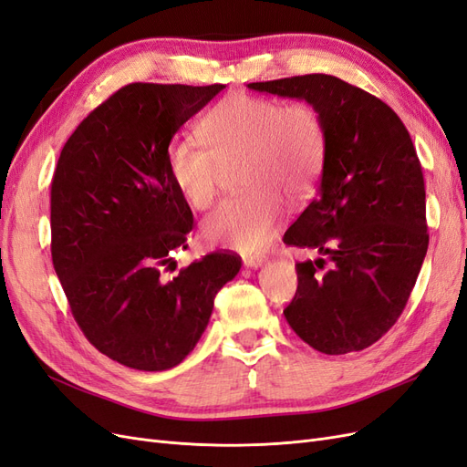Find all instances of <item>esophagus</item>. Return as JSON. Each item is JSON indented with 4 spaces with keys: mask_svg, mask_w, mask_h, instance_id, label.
Wrapping results in <instances>:
<instances>
[{
    "mask_svg": "<svg viewBox=\"0 0 467 467\" xmlns=\"http://www.w3.org/2000/svg\"><path fill=\"white\" fill-rule=\"evenodd\" d=\"M265 261H266V257H265V255H259V253H257V255H245V257H244V265H245V266H251V268H259Z\"/></svg>",
    "mask_w": 467,
    "mask_h": 467,
    "instance_id": "34e87169",
    "label": "esophagus"
}]
</instances>
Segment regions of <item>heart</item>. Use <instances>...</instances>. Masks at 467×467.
<instances>
[{
  "label": "heart",
  "instance_id": "obj_1",
  "mask_svg": "<svg viewBox=\"0 0 467 467\" xmlns=\"http://www.w3.org/2000/svg\"><path fill=\"white\" fill-rule=\"evenodd\" d=\"M206 146L175 138L167 148V169L179 194L206 210L223 185L228 169L242 165L244 194L223 201L202 222L210 244L244 253L266 245L290 196L298 202L321 175L327 130L319 109L307 101L235 93L208 112L201 124Z\"/></svg>",
  "mask_w": 467,
  "mask_h": 467
}]
</instances>
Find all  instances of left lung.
I'll use <instances>...</instances> for the list:
<instances>
[{
	"instance_id": "left-lung-1",
	"label": "left lung",
	"mask_w": 467,
	"mask_h": 467,
	"mask_svg": "<svg viewBox=\"0 0 467 467\" xmlns=\"http://www.w3.org/2000/svg\"><path fill=\"white\" fill-rule=\"evenodd\" d=\"M319 109L327 150L316 199L285 244L321 257L296 265L285 317L325 355L362 350L398 321L429 247L425 179L405 124L378 97L327 74L249 83Z\"/></svg>"
}]
</instances>
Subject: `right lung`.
Masks as SVG:
<instances>
[{
    "instance_id": "1",
    "label": "right lung",
    "mask_w": 467,
    "mask_h": 467,
    "mask_svg": "<svg viewBox=\"0 0 467 467\" xmlns=\"http://www.w3.org/2000/svg\"><path fill=\"white\" fill-rule=\"evenodd\" d=\"M225 86L130 83L67 138L50 189L52 263L88 341L129 368L187 358L242 259L216 251L167 278L192 212L167 169L175 132Z\"/></svg>"
}]
</instances>
